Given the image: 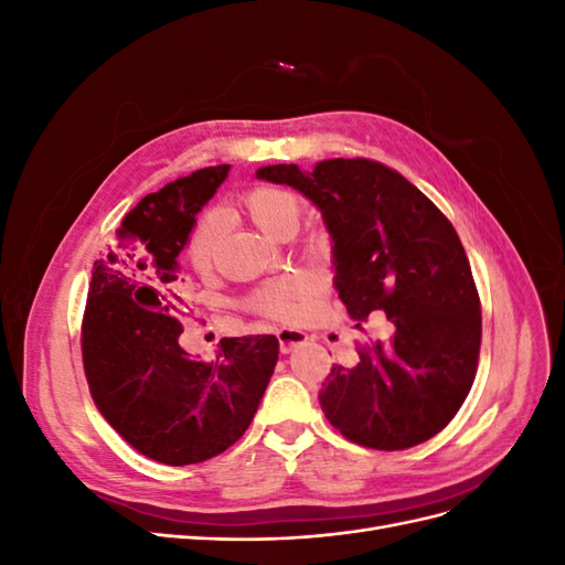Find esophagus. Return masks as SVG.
<instances>
[{
  "instance_id": "esophagus-1",
  "label": "esophagus",
  "mask_w": 565,
  "mask_h": 565,
  "mask_svg": "<svg viewBox=\"0 0 565 565\" xmlns=\"http://www.w3.org/2000/svg\"><path fill=\"white\" fill-rule=\"evenodd\" d=\"M309 339L301 330H278V344H280V351L282 353H289L295 347L303 344V341Z\"/></svg>"
}]
</instances>
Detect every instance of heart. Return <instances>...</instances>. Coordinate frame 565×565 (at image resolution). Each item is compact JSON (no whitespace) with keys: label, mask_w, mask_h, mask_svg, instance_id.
I'll use <instances>...</instances> for the list:
<instances>
[{"label":"heart","mask_w":565,"mask_h":565,"mask_svg":"<svg viewBox=\"0 0 565 565\" xmlns=\"http://www.w3.org/2000/svg\"><path fill=\"white\" fill-rule=\"evenodd\" d=\"M243 207L249 218L270 237H289L301 221L303 214V200L280 185H256L243 195ZM221 249V218L216 214H202L198 224L188 237L185 256L191 266L207 276L214 270ZM309 297V287L301 278L285 276L268 280L262 287L254 289L252 306L273 318L289 320L295 318L301 309V303Z\"/></svg>","instance_id":"obj_1"}]
</instances>
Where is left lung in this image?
<instances>
[{
    "label": "left lung",
    "instance_id": "obj_1",
    "mask_svg": "<svg viewBox=\"0 0 565 565\" xmlns=\"http://www.w3.org/2000/svg\"><path fill=\"white\" fill-rule=\"evenodd\" d=\"M256 179L292 185L320 210L353 328L391 320V337L358 351L355 367H332L318 396L324 417L377 450L436 436L465 403L481 349V301L450 221L405 177L363 158L313 172L268 164Z\"/></svg>",
    "mask_w": 565,
    "mask_h": 565
}]
</instances>
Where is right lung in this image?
<instances>
[{
  "label": "right lung",
  "mask_w": 565,
  "mask_h": 565,
  "mask_svg": "<svg viewBox=\"0 0 565 565\" xmlns=\"http://www.w3.org/2000/svg\"><path fill=\"white\" fill-rule=\"evenodd\" d=\"M231 164L204 167L146 195L94 264L82 358L100 415L141 455L198 465L241 438L278 363L273 334L226 337L214 361L179 347V254Z\"/></svg>",
  "instance_id": "add662e5"
}]
</instances>
